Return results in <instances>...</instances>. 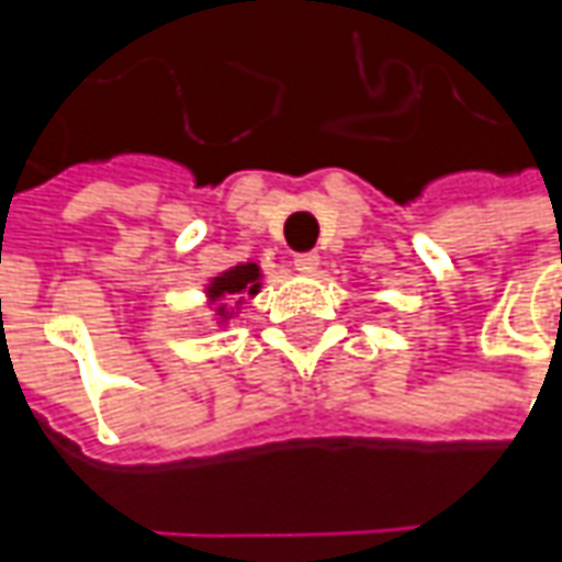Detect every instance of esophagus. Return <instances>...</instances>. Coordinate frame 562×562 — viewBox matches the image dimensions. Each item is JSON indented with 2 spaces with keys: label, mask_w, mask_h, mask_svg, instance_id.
<instances>
[{
  "label": "esophagus",
  "mask_w": 562,
  "mask_h": 562,
  "mask_svg": "<svg viewBox=\"0 0 562 562\" xmlns=\"http://www.w3.org/2000/svg\"><path fill=\"white\" fill-rule=\"evenodd\" d=\"M293 269L300 271V274H313L318 269V256L315 252H296L293 256Z\"/></svg>",
  "instance_id": "esophagus-1"
}]
</instances>
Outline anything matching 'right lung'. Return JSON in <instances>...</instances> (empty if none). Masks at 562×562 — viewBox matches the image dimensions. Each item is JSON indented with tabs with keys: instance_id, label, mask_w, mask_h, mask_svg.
Masks as SVG:
<instances>
[{
	"instance_id": "add662e5",
	"label": "right lung",
	"mask_w": 562,
	"mask_h": 562,
	"mask_svg": "<svg viewBox=\"0 0 562 562\" xmlns=\"http://www.w3.org/2000/svg\"><path fill=\"white\" fill-rule=\"evenodd\" d=\"M262 281V271L256 262H247V266H234V269L222 271L218 278H212L209 281V288H205V296H209V303H222V300H231V303H244V296H256L259 293V284ZM215 313L227 318V306L222 303Z\"/></svg>"
}]
</instances>
